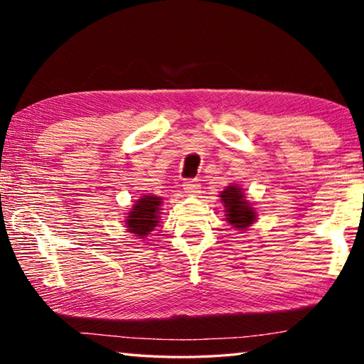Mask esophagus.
Returning <instances> with one entry per match:
<instances>
[{
	"label": "esophagus",
	"mask_w": 364,
	"mask_h": 364,
	"mask_svg": "<svg viewBox=\"0 0 364 364\" xmlns=\"http://www.w3.org/2000/svg\"><path fill=\"white\" fill-rule=\"evenodd\" d=\"M183 188H184V193L197 194V193H199V189H200V184L197 183L196 180H186L183 184Z\"/></svg>",
	"instance_id": "obj_1"
}]
</instances>
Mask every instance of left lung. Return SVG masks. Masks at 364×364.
Segmentation results:
<instances>
[{"mask_svg":"<svg viewBox=\"0 0 364 364\" xmlns=\"http://www.w3.org/2000/svg\"><path fill=\"white\" fill-rule=\"evenodd\" d=\"M220 197L226 212V220L230 221L232 228L245 230V228L250 226L257 220L255 208L249 204L242 189L236 186V184L226 186L225 191H221Z\"/></svg>","mask_w":364,"mask_h":364,"instance_id":"obj_1","label":"left lung"}]
</instances>
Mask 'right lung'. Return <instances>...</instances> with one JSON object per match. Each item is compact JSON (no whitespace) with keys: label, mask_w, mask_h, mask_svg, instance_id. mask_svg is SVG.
<instances>
[{"label":"right lung","mask_w":364,"mask_h":364,"mask_svg":"<svg viewBox=\"0 0 364 364\" xmlns=\"http://www.w3.org/2000/svg\"><path fill=\"white\" fill-rule=\"evenodd\" d=\"M160 204H162V197L157 196H143L138 199L136 204L128 212L125 221L128 232L138 236V239L146 237L159 223Z\"/></svg>","instance_id":"1"}]
</instances>
